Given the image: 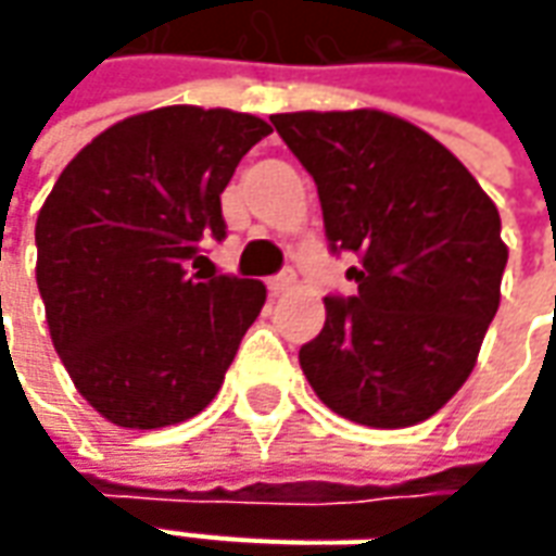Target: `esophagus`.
Segmentation results:
<instances>
[{"label": "esophagus", "instance_id": "esophagus-1", "mask_svg": "<svg viewBox=\"0 0 556 556\" xmlns=\"http://www.w3.org/2000/svg\"><path fill=\"white\" fill-rule=\"evenodd\" d=\"M293 285H296V275H293L290 268L288 271H281V275H275V278H268V290H271L275 296H278V293H288Z\"/></svg>", "mask_w": 556, "mask_h": 556}]
</instances>
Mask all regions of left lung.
<instances>
[{
  "label": "left lung",
  "mask_w": 556,
  "mask_h": 556,
  "mask_svg": "<svg viewBox=\"0 0 556 556\" xmlns=\"http://www.w3.org/2000/svg\"><path fill=\"white\" fill-rule=\"evenodd\" d=\"M318 185L333 250L362 266L300 368L333 415L374 430L433 417L470 377L502 303V216L470 169L408 119L358 111L271 114Z\"/></svg>",
  "instance_id": "1"
}]
</instances>
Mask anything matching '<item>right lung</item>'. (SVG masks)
<instances>
[{
  "mask_svg": "<svg viewBox=\"0 0 556 556\" xmlns=\"http://www.w3.org/2000/svg\"><path fill=\"white\" fill-rule=\"evenodd\" d=\"M266 119L169 104L108 126L58 176L36 219V285L79 395L126 430L201 415L266 285L191 275L225 238L219 194Z\"/></svg>",
  "mask_w": 556,
  "mask_h": 556,
  "instance_id": "1",
  "label": "right lung"
}]
</instances>
